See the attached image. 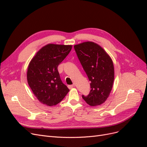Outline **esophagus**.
Returning <instances> with one entry per match:
<instances>
[{
	"instance_id": "esophagus-1",
	"label": "esophagus",
	"mask_w": 147,
	"mask_h": 147,
	"mask_svg": "<svg viewBox=\"0 0 147 147\" xmlns=\"http://www.w3.org/2000/svg\"><path fill=\"white\" fill-rule=\"evenodd\" d=\"M74 86H75V84H71V85H68L67 86H68V88H69V89H71V88H72Z\"/></svg>"
}]
</instances>
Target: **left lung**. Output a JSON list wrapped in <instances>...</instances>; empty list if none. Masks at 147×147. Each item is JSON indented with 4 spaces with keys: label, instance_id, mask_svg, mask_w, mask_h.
<instances>
[{
    "label": "left lung",
    "instance_id": "left-lung-1",
    "mask_svg": "<svg viewBox=\"0 0 147 147\" xmlns=\"http://www.w3.org/2000/svg\"><path fill=\"white\" fill-rule=\"evenodd\" d=\"M78 58L91 82V90L83 99L91 106L99 105L107 100L114 81L112 60L103 48L92 42L74 46Z\"/></svg>",
    "mask_w": 147,
    "mask_h": 147
}]
</instances>
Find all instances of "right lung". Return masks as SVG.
<instances>
[{
  "label": "right lung",
  "mask_w": 147,
  "mask_h": 147,
  "mask_svg": "<svg viewBox=\"0 0 147 147\" xmlns=\"http://www.w3.org/2000/svg\"><path fill=\"white\" fill-rule=\"evenodd\" d=\"M72 45L48 44L41 48L29 65V86L41 103L56 105L69 91L62 82L57 67L72 50Z\"/></svg>",
  "instance_id": "1"
}]
</instances>
